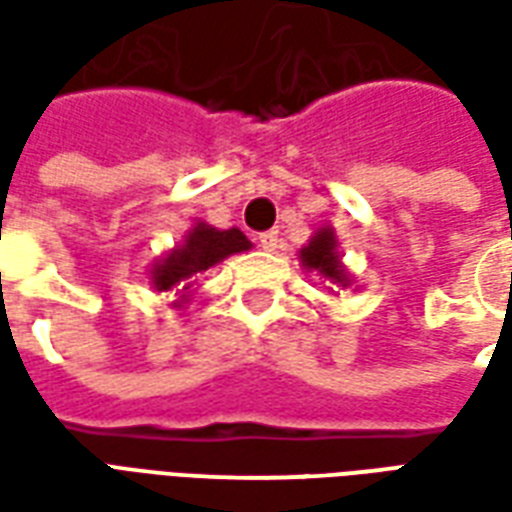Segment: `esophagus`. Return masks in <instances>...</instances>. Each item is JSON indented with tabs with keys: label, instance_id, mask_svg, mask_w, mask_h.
<instances>
[{
	"label": "esophagus",
	"instance_id": "1",
	"mask_svg": "<svg viewBox=\"0 0 512 512\" xmlns=\"http://www.w3.org/2000/svg\"><path fill=\"white\" fill-rule=\"evenodd\" d=\"M257 244L263 246L266 252H274L279 246V233L277 230H268V233H260V238H257Z\"/></svg>",
	"mask_w": 512,
	"mask_h": 512
}]
</instances>
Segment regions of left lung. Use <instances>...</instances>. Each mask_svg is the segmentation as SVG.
I'll use <instances>...</instances> for the list:
<instances>
[{
    "label": "left lung",
    "instance_id": "left-lung-1",
    "mask_svg": "<svg viewBox=\"0 0 512 512\" xmlns=\"http://www.w3.org/2000/svg\"><path fill=\"white\" fill-rule=\"evenodd\" d=\"M299 263L304 271H315L323 282H329V290H345L354 285V274L345 268L332 224H323L312 233L310 241L299 249Z\"/></svg>",
    "mask_w": 512,
    "mask_h": 512
}]
</instances>
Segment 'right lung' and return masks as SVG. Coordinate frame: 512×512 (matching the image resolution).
<instances>
[{"label":"right lung","instance_id":"1","mask_svg":"<svg viewBox=\"0 0 512 512\" xmlns=\"http://www.w3.org/2000/svg\"><path fill=\"white\" fill-rule=\"evenodd\" d=\"M249 249H252V241L238 227L219 230V227L197 219L189 233L183 235V241L164 252L150 266V274H147L150 288L158 293H172L175 296L172 307L183 310L189 304L194 282L200 274L219 266L230 255H241Z\"/></svg>","mask_w":512,"mask_h":512}]
</instances>
